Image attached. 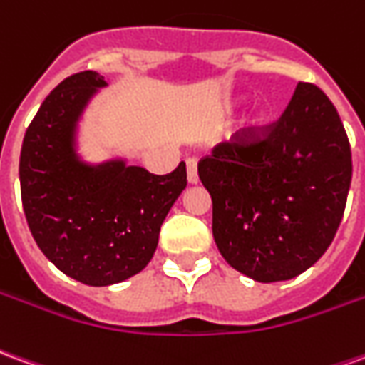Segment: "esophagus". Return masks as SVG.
<instances>
[{"mask_svg":"<svg viewBox=\"0 0 365 365\" xmlns=\"http://www.w3.org/2000/svg\"><path fill=\"white\" fill-rule=\"evenodd\" d=\"M185 164H187V182H190L191 185H193V183L199 182L197 162H195V160H193V158H190V160H187V162H185Z\"/></svg>","mask_w":365,"mask_h":365,"instance_id":"obj_1","label":"esophagus"}]
</instances>
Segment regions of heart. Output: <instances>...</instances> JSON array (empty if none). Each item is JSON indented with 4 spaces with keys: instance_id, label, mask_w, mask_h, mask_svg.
Instances as JSON below:
<instances>
[{
    "instance_id": "obj_1",
    "label": "heart",
    "mask_w": 365,
    "mask_h": 365,
    "mask_svg": "<svg viewBox=\"0 0 365 365\" xmlns=\"http://www.w3.org/2000/svg\"><path fill=\"white\" fill-rule=\"evenodd\" d=\"M256 128H258V119H256V117H248V119L245 120V125H242V128H240V130H242L240 135H242L246 138V136L252 135Z\"/></svg>"
}]
</instances>
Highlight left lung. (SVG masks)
I'll return each instance as SVG.
<instances>
[{
	"label": "left lung",
	"mask_w": 365,
	"mask_h": 365,
	"mask_svg": "<svg viewBox=\"0 0 365 365\" xmlns=\"http://www.w3.org/2000/svg\"><path fill=\"white\" fill-rule=\"evenodd\" d=\"M197 172L227 264L254 282H285L311 268L336 235L352 152L329 97L299 82L266 138L219 144Z\"/></svg>",
	"instance_id": "1"
}]
</instances>
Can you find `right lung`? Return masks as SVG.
I'll use <instances>...</instances> for the list:
<instances>
[{
    "label": "right lung",
    "mask_w": 365,
    "mask_h": 365,
    "mask_svg": "<svg viewBox=\"0 0 365 365\" xmlns=\"http://www.w3.org/2000/svg\"><path fill=\"white\" fill-rule=\"evenodd\" d=\"M103 76L60 82L31 120L19 160L23 211L38 248L56 268L93 287L143 272L160 227L187 185L185 164L154 175L125 158L91 164L78 152V125Z\"/></svg>",
    "instance_id": "1"
}]
</instances>
